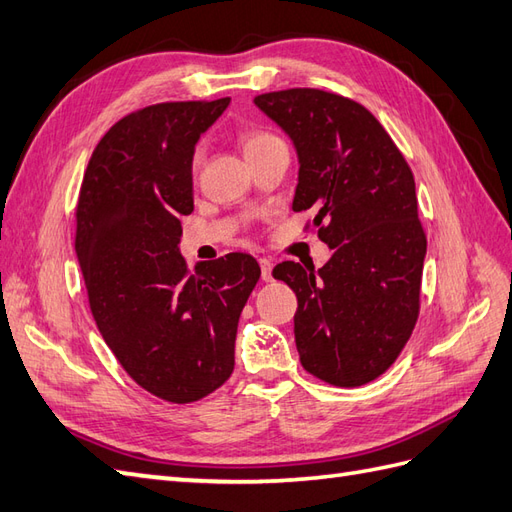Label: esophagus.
Wrapping results in <instances>:
<instances>
[{"label": "esophagus", "mask_w": 512, "mask_h": 512, "mask_svg": "<svg viewBox=\"0 0 512 512\" xmlns=\"http://www.w3.org/2000/svg\"><path fill=\"white\" fill-rule=\"evenodd\" d=\"M258 263H260V273H263V280H265V282H271V280H273V278H271V271H273V263H271V260H269V258H260Z\"/></svg>", "instance_id": "34e87169"}]
</instances>
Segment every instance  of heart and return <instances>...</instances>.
<instances>
[{
    "label": "heart",
    "mask_w": 512,
    "mask_h": 512,
    "mask_svg": "<svg viewBox=\"0 0 512 512\" xmlns=\"http://www.w3.org/2000/svg\"><path fill=\"white\" fill-rule=\"evenodd\" d=\"M273 141H278V136H273V134H269V132L254 130V132H247V134H245L243 149H245V154H247V152H254V149L265 147V145H269V143H273ZM197 162H199V152L195 154V165H197Z\"/></svg>",
    "instance_id": "heart-1"
}]
</instances>
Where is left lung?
Wrapping results in <instances>:
<instances>
[{"label": "left lung", "instance_id": "left-lung-1", "mask_svg": "<svg viewBox=\"0 0 512 512\" xmlns=\"http://www.w3.org/2000/svg\"><path fill=\"white\" fill-rule=\"evenodd\" d=\"M254 104L293 141V210H313L319 239L332 249L317 271L293 260L273 269L297 295L299 360L328 384H367L395 363L419 317L426 232L413 171L354 99L289 89Z\"/></svg>", "mask_w": 512, "mask_h": 512}]
</instances>
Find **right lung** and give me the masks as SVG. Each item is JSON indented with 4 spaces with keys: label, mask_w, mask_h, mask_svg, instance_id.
I'll list each match as a JSON object with an SVG mask.
<instances>
[{
    "label": "right lung",
    "mask_w": 512,
    "mask_h": 512,
    "mask_svg": "<svg viewBox=\"0 0 512 512\" xmlns=\"http://www.w3.org/2000/svg\"><path fill=\"white\" fill-rule=\"evenodd\" d=\"M228 104L130 112L97 143L80 186L76 254L93 319L128 376L173 404L230 378L241 310L260 278L249 254L189 271L178 247L180 217L193 210L195 145Z\"/></svg>",
    "instance_id": "right-lung-1"
}]
</instances>
